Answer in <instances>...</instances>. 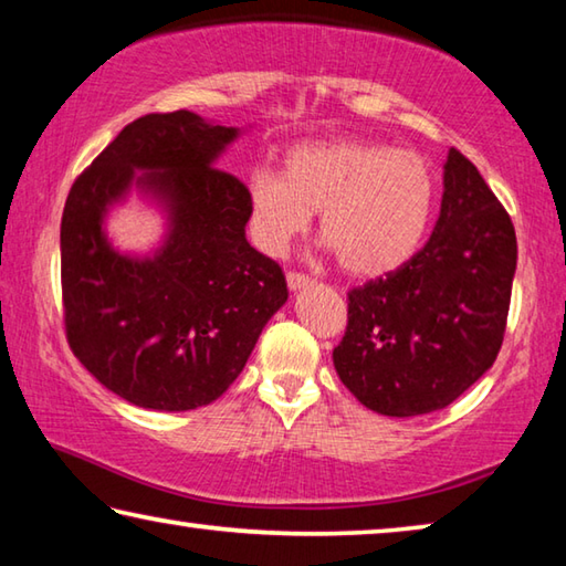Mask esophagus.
<instances>
[{"mask_svg": "<svg viewBox=\"0 0 566 566\" xmlns=\"http://www.w3.org/2000/svg\"><path fill=\"white\" fill-rule=\"evenodd\" d=\"M286 284H290V290L296 292V290H304V286L314 284V280L310 274H302V272H286Z\"/></svg>", "mask_w": 566, "mask_h": 566, "instance_id": "obj_1", "label": "esophagus"}]
</instances>
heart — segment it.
<instances>
[{"label":"heart","mask_w":566,"mask_h":566,"mask_svg":"<svg viewBox=\"0 0 566 566\" xmlns=\"http://www.w3.org/2000/svg\"><path fill=\"white\" fill-rule=\"evenodd\" d=\"M434 171L411 149L377 142H306L286 151L282 175L260 167L247 181L249 232L280 256L319 212V232L344 272L387 274L411 260L434 209Z\"/></svg>","instance_id":"1"}]
</instances>
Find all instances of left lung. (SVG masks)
Listing matches in <instances>:
<instances>
[{
    "mask_svg": "<svg viewBox=\"0 0 566 566\" xmlns=\"http://www.w3.org/2000/svg\"><path fill=\"white\" fill-rule=\"evenodd\" d=\"M516 234L479 169L449 149L432 237L395 272L347 294L334 369L364 407L387 417L444 409L502 349Z\"/></svg>",
    "mask_w": 566,
    "mask_h": 566,
    "instance_id": "obj_1",
    "label": "left lung"
}]
</instances>
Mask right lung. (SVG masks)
Segmentation results:
<instances>
[{
  "label": "right lung",
  "mask_w": 566,
  "mask_h": 566,
  "mask_svg": "<svg viewBox=\"0 0 566 566\" xmlns=\"http://www.w3.org/2000/svg\"><path fill=\"white\" fill-rule=\"evenodd\" d=\"M237 137L179 109L127 124L74 179L62 214V310L70 349L132 405L187 411L222 397L272 314L286 302L282 266L247 242V187L214 159ZM170 207L151 261L103 239L101 217L133 169Z\"/></svg>",
  "instance_id": "right-lung-1"
}]
</instances>
